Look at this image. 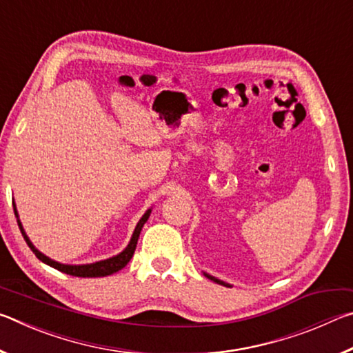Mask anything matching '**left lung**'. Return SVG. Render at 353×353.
Here are the masks:
<instances>
[{
	"label": "left lung",
	"mask_w": 353,
	"mask_h": 353,
	"mask_svg": "<svg viewBox=\"0 0 353 353\" xmlns=\"http://www.w3.org/2000/svg\"><path fill=\"white\" fill-rule=\"evenodd\" d=\"M205 277H208L210 280H213V282H216V283H219V285H224V286H229L227 283H224V282H221V280H218V279H214V277H212V276H208V274H204Z\"/></svg>",
	"instance_id": "left-lung-1"
}]
</instances>
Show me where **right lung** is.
I'll return each mask as SVG.
<instances>
[{"label":"right lung","instance_id":"1","mask_svg":"<svg viewBox=\"0 0 353 353\" xmlns=\"http://www.w3.org/2000/svg\"><path fill=\"white\" fill-rule=\"evenodd\" d=\"M14 212H15V216H17L15 204H14ZM149 213H151V208H149V210L145 214H143V218L139 221V224H137L135 230H134V235H132V238H130V243L128 244V248L124 249L121 254L117 255V256H112V259H107V260L98 261V263H92V265H82V266L62 265V263H57V261H52L51 259H48L46 255L39 252V250L32 246V243L29 241V238L26 236L25 230H23L20 221H19V227H20L23 236H25V241L28 243V246L31 248V250L40 261H43V263H46V265L52 266L57 271L70 274V276H74V277H105V276H110V274L117 272L119 270H123V268L130 261V259H132V255L135 252V248H137V241H139V236H140V232H141V227L145 225V223L148 221Z\"/></svg>","mask_w":353,"mask_h":353}]
</instances>
